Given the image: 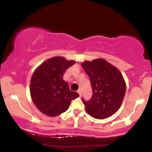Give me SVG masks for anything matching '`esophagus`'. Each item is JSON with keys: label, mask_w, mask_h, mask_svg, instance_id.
Returning a JSON list of instances; mask_svg holds the SVG:
<instances>
[{"label": "esophagus", "mask_w": 152, "mask_h": 152, "mask_svg": "<svg viewBox=\"0 0 152 152\" xmlns=\"http://www.w3.org/2000/svg\"><path fill=\"white\" fill-rule=\"evenodd\" d=\"M78 94H79V95L80 96H81V90H78Z\"/></svg>", "instance_id": "obj_1"}]
</instances>
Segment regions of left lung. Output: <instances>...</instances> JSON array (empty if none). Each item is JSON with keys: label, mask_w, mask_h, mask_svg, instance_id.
Here are the masks:
<instances>
[{"label": "left lung", "mask_w": 152, "mask_h": 152, "mask_svg": "<svg viewBox=\"0 0 152 152\" xmlns=\"http://www.w3.org/2000/svg\"><path fill=\"white\" fill-rule=\"evenodd\" d=\"M82 67L89 76L92 86L91 99H82L88 114L97 119H104L118 111L126 93L123 76L115 66L102 58L82 63Z\"/></svg>", "instance_id": "1"}]
</instances>
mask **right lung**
I'll use <instances>...</instances> for the list:
<instances>
[{
    "instance_id": "obj_1",
    "label": "right lung",
    "mask_w": 152,
    "mask_h": 152,
    "mask_svg": "<svg viewBox=\"0 0 152 152\" xmlns=\"http://www.w3.org/2000/svg\"><path fill=\"white\" fill-rule=\"evenodd\" d=\"M75 64L61 56L43 62L34 71L31 80L30 93L33 102L43 114L56 116L69 109L71 100L79 96L71 91L63 79L65 71Z\"/></svg>"
}]
</instances>
